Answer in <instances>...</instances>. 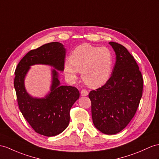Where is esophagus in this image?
I'll use <instances>...</instances> for the list:
<instances>
[{
    "label": "esophagus",
    "mask_w": 159,
    "mask_h": 159,
    "mask_svg": "<svg viewBox=\"0 0 159 159\" xmlns=\"http://www.w3.org/2000/svg\"><path fill=\"white\" fill-rule=\"evenodd\" d=\"M81 95H82V96H88V92L86 90H85V89H83V90L81 91Z\"/></svg>",
    "instance_id": "esophagus-1"
}]
</instances>
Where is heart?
<instances>
[{
    "instance_id": "obj_1",
    "label": "heart",
    "mask_w": 159,
    "mask_h": 159,
    "mask_svg": "<svg viewBox=\"0 0 159 159\" xmlns=\"http://www.w3.org/2000/svg\"><path fill=\"white\" fill-rule=\"evenodd\" d=\"M69 59L70 61H65L63 70L71 81L77 80L78 72L82 73L84 83L92 88L102 86L109 80L113 56L108 48L81 44L73 50Z\"/></svg>"
}]
</instances>
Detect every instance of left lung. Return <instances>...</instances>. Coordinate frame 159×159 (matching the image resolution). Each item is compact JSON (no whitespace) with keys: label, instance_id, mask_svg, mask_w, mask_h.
<instances>
[{"label":"left lung","instance_id":"8db88e82","mask_svg":"<svg viewBox=\"0 0 159 159\" xmlns=\"http://www.w3.org/2000/svg\"><path fill=\"white\" fill-rule=\"evenodd\" d=\"M109 44L116 62L109 80L101 88L89 93L95 127L107 135L122 131L134 117L142 96L143 78L138 65L125 47Z\"/></svg>","mask_w":159,"mask_h":159}]
</instances>
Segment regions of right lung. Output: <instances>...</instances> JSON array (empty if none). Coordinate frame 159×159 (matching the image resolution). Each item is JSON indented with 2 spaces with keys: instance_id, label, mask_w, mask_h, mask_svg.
Returning <instances> with one entry per match:
<instances>
[{
  "instance_id": "1",
  "label": "right lung",
  "mask_w": 159,
  "mask_h": 159,
  "mask_svg": "<svg viewBox=\"0 0 159 159\" xmlns=\"http://www.w3.org/2000/svg\"><path fill=\"white\" fill-rule=\"evenodd\" d=\"M66 49L60 42H53L30 50L15 69L14 87L19 110L38 134L51 137L63 132L69 123V111L80 97L75 87L61 86L59 71H63ZM48 65L52 69L50 90L44 98H34L26 91L25 80L30 67Z\"/></svg>"
}]
</instances>
